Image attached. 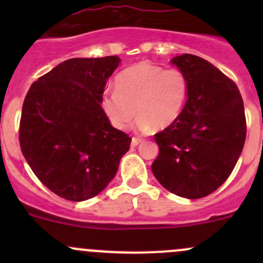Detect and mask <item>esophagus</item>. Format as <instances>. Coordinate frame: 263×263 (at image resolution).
<instances>
[{
  "instance_id": "esophagus-1",
  "label": "esophagus",
  "mask_w": 263,
  "mask_h": 263,
  "mask_svg": "<svg viewBox=\"0 0 263 263\" xmlns=\"http://www.w3.org/2000/svg\"><path fill=\"white\" fill-rule=\"evenodd\" d=\"M142 140L141 139H139V137H132V141H131V146L132 147H136L137 145L140 144V142H141Z\"/></svg>"
}]
</instances>
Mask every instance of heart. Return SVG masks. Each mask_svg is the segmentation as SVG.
<instances>
[{
    "label": "heart",
    "mask_w": 263,
    "mask_h": 263,
    "mask_svg": "<svg viewBox=\"0 0 263 263\" xmlns=\"http://www.w3.org/2000/svg\"><path fill=\"white\" fill-rule=\"evenodd\" d=\"M116 91L108 92L102 107L110 123L118 129L140 118V128L156 131L168 128L181 115L188 94V79L178 68L140 62L117 75Z\"/></svg>",
    "instance_id": "heart-1"
}]
</instances>
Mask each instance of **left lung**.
I'll use <instances>...</instances> for the list:
<instances>
[{
	"mask_svg": "<svg viewBox=\"0 0 263 263\" xmlns=\"http://www.w3.org/2000/svg\"><path fill=\"white\" fill-rule=\"evenodd\" d=\"M172 63L187 76V102L177 121L154 136L159 155L151 171L172 193L196 200L234 169L246 141L245 105L235 82L209 61L185 53Z\"/></svg>",
	"mask_w": 263,
	"mask_h": 263,
	"instance_id": "obj_1",
	"label": "left lung"
}]
</instances>
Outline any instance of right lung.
Segmentation results:
<instances>
[{"label":"right lung","instance_id":"obj_1","mask_svg":"<svg viewBox=\"0 0 263 263\" xmlns=\"http://www.w3.org/2000/svg\"><path fill=\"white\" fill-rule=\"evenodd\" d=\"M117 55L71 58L33 82L18 141L38 179L60 197L85 201L115 178L131 137L112 127L102 103Z\"/></svg>","mask_w":263,"mask_h":263}]
</instances>
